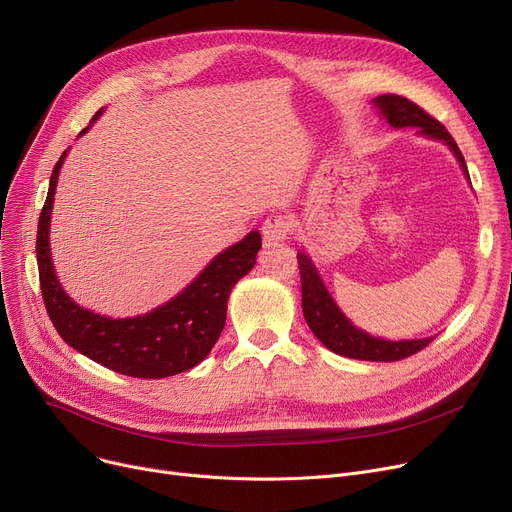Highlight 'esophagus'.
<instances>
[{
  "label": "esophagus",
  "mask_w": 512,
  "mask_h": 512,
  "mask_svg": "<svg viewBox=\"0 0 512 512\" xmlns=\"http://www.w3.org/2000/svg\"><path fill=\"white\" fill-rule=\"evenodd\" d=\"M292 230H294L292 218H290V215H282V213L270 215V218L265 220V224L261 228L263 238L267 242H282L292 234Z\"/></svg>",
  "instance_id": "obj_1"
}]
</instances>
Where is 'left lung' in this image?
Segmentation results:
<instances>
[{
    "instance_id": "8db88e82",
    "label": "left lung",
    "mask_w": 512,
    "mask_h": 512,
    "mask_svg": "<svg viewBox=\"0 0 512 512\" xmlns=\"http://www.w3.org/2000/svg\"><path fill=\"white\" fill-rule=\"evenodd\" d=\"M373 103L380 107L382 116L388 120L394 128H419L421 134L429 139L444 141L452 153L459 159L467 178V164L465 157L450 137V132L444 128L442 122H438L434 116H429L423 107L409 101L407 97L400 95H380L375 97ZM299 270H301V292H303V315L311 332L319 338L321 344H326L332 353L361 359V361H400L407 359L421 348H425L434 338H421V340H384L373 338L367 332L355 328L346 315L338 309V305L332 301L330 292L326 290L324 282H321L315 265L305 253L297 255Z\"/></svg>"
}]
</instances>
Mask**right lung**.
Listing matches in <instances>:
<instances>
[{"instance_id":"obj_1","label":"right lung","mask_w":512,"mask_h":512,"mask_svg":"<svg viewBox=\"0 0 512 512\" xmlns=\"http://www.w3.org/2000/svg\"><path fill=\"white\" fill-rule=\"evenodd\" d=\"M99 114L101 110L91 122ZM64 157L66 151L53 166L37 228L39 282L51 324L74 351L130 378H170L199 365L224 330L232 286L253 270L257 251L261 249V234L253 230L222 251L178 297L151 313L126 319L97 315L68 297L51 263L49 222Z\"/></svg>"}]
</instances>
